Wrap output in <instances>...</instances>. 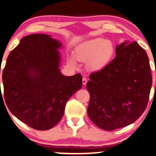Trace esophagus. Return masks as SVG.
<instances>
[{"label": "esophagus", "mask_w": 156, "mask_h": 156, "mask_svg": "<svg viewBox=\"0 0 156 156\" xmlns=\"http://www.w3.org/2000/svg\"><path fill=\"white\" fill-rule=\"evenodd\" d=\"M87 82H88L87 79H86V77H83V84L84 85V86H86V83H87Z\"/></svg>", "instance_id": "esophagus-1"}]
</instances>
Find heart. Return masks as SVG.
<instances>
[{"instance_id":"obj_1","label":"heart","mask_w":156,"mask_h":156,"mask_svg":"<svg viewBox=\"0 0 156 156\" xmlns=\"http://www.w3.org/2000/svg\"><path fill=\"white\" fill-rule=\"evenodd\" d=\"M114 53L112 42L104 38H94L85 41L78 46L76 57L80 62H87L89 70H98L104 68L110 62ZM70 62L74 65L73 59Z\"/></svg>"}]
</instances>
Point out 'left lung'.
Listing matches in <instances>:
<instances>
[{"label":"left lung","mask_w":156,"mask_h":156,"mask_svg":"<svg viewBox=\"0 0 156 156\" xmlns=\"http://www.w3.org/2000/svg\"><path fill=\"white\" fill-rule=\"evenodd\" d=\"M115 58L90 74L87 113L98 128L112 131L131 124L147 108L152 78L147 52L137 42L115 47Z\"/></svg>","instance_id":"8db88e82"}]
</instances>
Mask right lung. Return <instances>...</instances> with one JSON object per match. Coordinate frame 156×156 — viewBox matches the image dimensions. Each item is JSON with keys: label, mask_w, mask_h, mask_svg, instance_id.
Here are the masks:
<instances>
[{"label": "right lung", "mask_w": 156, "mask_h": 156, "mask_svg": "<svg viewBox=\"0 0 156 156\" xmlns=\"http://www.w3.org/2000/svg\"><path fill=\"white\" fill-rule=\"evenodd\" d=\"M62 46L49 35H28L6 59L2 76L6 105L17 119L36 130L55 126L67 101L82 88L80 73L67 76L61 73Z\"/></svg>", "instance_id": "1"}]
</instances>
